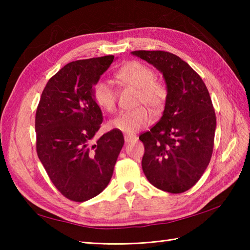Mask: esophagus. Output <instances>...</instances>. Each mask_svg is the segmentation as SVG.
Instances as JSON below:
<instances>
[{"label":"esophagus","mask_w":250,"mask_h":250,"mask_svg":"<svg viewBox=\"0 0 250 250\" xmlns=\"http://www.w3.org/2000/svg\"><path fill=\"white\" fill-rule=\"evenodd\" d=\"M134 141H136V136L135 135H128V134L125 135V142L126 143V144H129V143H132V142H134Z\"/></svg>","instance_id":"obj_1"}]
</instances>
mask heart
<instances>
[{"label":"heart","instance_id":"obj_1","mask_svg":"<svg viewBox=\"0 0 250 250\" xmlns=\"http://www.w3.org/2000/svg\"><path fill=\"white\" fill-rule=\"evenodd\" d=\"M116 77L126 86L137 89L136 105L147 106L152 113H159L167 98L166 86L155 79L152 70L143 63L132 61L120 67ZM94 102L100 108L106 111L114 110L117 93L110 83L100 79L92 89ZM151 121V116L145 107H139L130 111H124L108 121V128L125 134H134L145 128Z\"/></svg>","mask_w":250,"mask_h":250}]
</instances>
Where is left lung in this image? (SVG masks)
<instances>
[{
  "label": "left lung",
  "instance_id": "1",
  "mask_svg": "<svg viewBox=\"0 0 250 250\" xmlns=\"http://www.w3.org/2000/svg\"><path fill=\"white\" fill-rule=\"evenodd\" d=\"M131 55L155 66L167 90L161 119L140 136L145 146L143 172L158 189L185 192L198 183L213 153L216 115L208 90L198 73L171 52Z\"/></svg>",
  "mask_w": 250,
  "mask_h": 250
}]
</instances>
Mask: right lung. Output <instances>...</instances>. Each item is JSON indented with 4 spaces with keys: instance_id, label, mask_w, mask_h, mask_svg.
Masks as SVG:
<instances>
[{
    "instance_id": "add662e5",
    "label": "right lung",
    "mask_w": 250,
    "mask_h": 250,
    "mask_svg": "<svg viewBox=\"0 0 250 250\" xmlns=\"http://www.w3.org/2000/svg\"><path fill=\"white\" fill-rule=\"evenodd\" d=\"M114 60L104 56L67 63L47 83L36 109L37 156L56 188L75 202L107 187L125 144L117 130L94 141L103 117L92 89Z\"/></svg>"
}]
</instances>
